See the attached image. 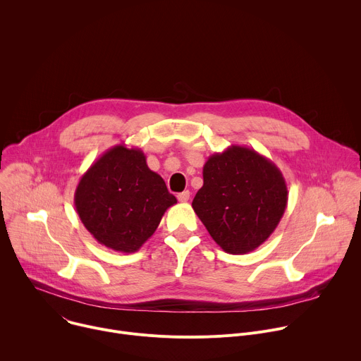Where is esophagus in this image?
Returning <instances> with one entry per match:
<instances>
[{
	"instance_id": "obj_1",
	"label": "esophagus",
	"mask_w": 361,
	"mask_h": 361,
	"mask_svg": "<svg viewBox=\"0 0 361 361\" xmlns=\"http://www.w3.org/2000/svg\"><path fill=\"white\" fill-rule=\"evenodd\" d=\"M177 198H178L180 201H188V200H190V191H183V192H180V194L177 195Z\"/></svg>"
}]
</instances>
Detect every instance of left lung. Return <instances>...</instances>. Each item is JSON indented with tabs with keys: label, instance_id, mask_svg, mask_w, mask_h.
I'll list each match as a JSON object with an SVG mask.
<instances>
[{
	"label": "left lung",
	"instance_id": "left-lung-1",
	"mask_svg": "<svg viewBox=\"0 0 361 361\" xmlns=\"http://www.w3.org/2000/svg\"><path fill=\"white\" fill-rule=\"evenodd\" d=\"M192 210L228 254H247L277 228L288 200L279 167L252 148L230 145L209 157Z\"/></svg>",
	"mask_w": 361,
	"mask_h": 361
}]
</instances>
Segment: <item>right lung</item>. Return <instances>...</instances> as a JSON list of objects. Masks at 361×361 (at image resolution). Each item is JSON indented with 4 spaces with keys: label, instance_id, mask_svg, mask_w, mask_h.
I'll use <instances>...</instances> for the list:
<instances>
[{
    "label": "right lung",
    "instance_id": "add662e5",
    "mask_svg": "<svg viewBox=\"0 0 361 361\" xmlns=\"http://www.w3.org/2000/svg\"><path fill=\"white\" fill-rule=\"evenodd\" d=\"M176 202L161 176L148 169L144 152L126 144L99 156L74 194L75 210L90 234L126 254L141 248Z\"/></svg>",
    "mask_w": 361,
    "mask_h": 361
}]
</instances>
